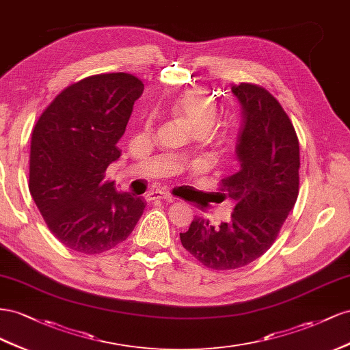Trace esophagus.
Here are the masks:
<instances>
[{"label": "esophagus", "mask_w": 350, "mask_h": 350, "mask_svg": "<svg viewBox=\"0 0 350 350\" xmlns=\"http://www.w3.org/2000/svg\"><path fill=\"white\" fill-rule=\"evenodd\" d=\"M146 199H148V201H155V199H164V201H167V202H173L174 201V196L167 193V192H152V193L146 195Z\"/></svg>", "instance_id": "obj_1"}]
</instances>
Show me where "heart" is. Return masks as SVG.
Here are the masks:
<instances>
[{"label":"heart","instance_id":"obj_1","mask_svg":"<svg viewBox=\"0 0 350 350\" xmlns=\"http://www.w3.org/2000/svg\"><path fill=\"white\" fill-rule=\"evenodd\" d=\"M170 111L177 118H182L191 126L196 136L213 133V127L218 118V105L215 99L202 89H189L177 96L170 107ZM154 127V116H148L144 122V131L151 132Z\"/></svg>","mask_w":350,"mask_h":350}]
</instances>
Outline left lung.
Masks as SVG:
<instances>
[{
  "label": "left lung",
  "mask_w": 350,
  "mask_h": 350,
  "mask_svg": "<svg viewBox=\"0 0 350 350\" xmlns=\"http://www.w3.org/2000/svg\"><path fill=\"white\" fill-rule=\"evenodd\" d=\"M232 92L243 117L236 148L241 170L219 183L234 201L232 221L214 227L195 217L180 233L186 251L213 269L242 268L264 255L299 193V141L283 107L258 85H234Z\"/></svg>",
  "instance_id": "8db88e82"
}]
</instances>
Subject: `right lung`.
<instances>
[{
	"mask_svg": "<svg viewBox=\"0 0 350 350\" xmlns=\"http://www.w3.org/2000/svg\"><path fill=\"white\" fill-rule=\"evenodd\" d=\"M142 92L133 75L89 76L59 92L33 127L29 191L51 233L76 252L116 247L144 213L142 198L105 180Z\"/></svg>",
	"mask_w": 350,
	"mask_h": 350,
	"instance_id": "add662e5",
	"label": "right lung"
}]
</instances>
